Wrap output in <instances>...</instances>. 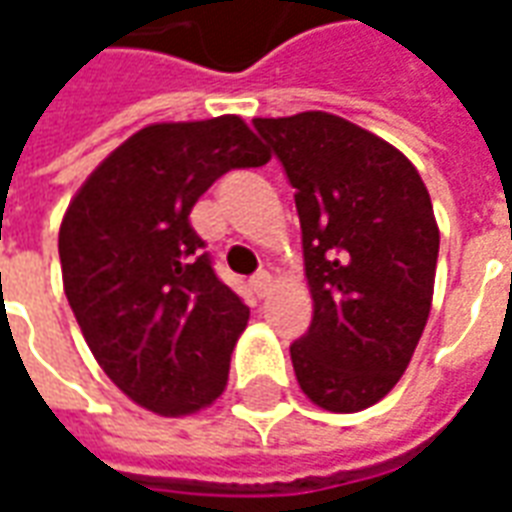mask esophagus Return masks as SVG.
<instances>
[{
    "label": "esophagus",
    "mask_w": 512,
    "mask_h": 512,
    "mask_svg": "<svg viewBox=\"0 0 512 512\" xmlns=\"http://www.w3.org/2000/svg\"><path fill=\"white\" fill-rule=\"evenodd\" d=\"M271 282H274V279H271V274H268V271H260V274H255V277L249 279V285H252V290H255L260 299H263V296L268 293Z\"/></svg>",
    "instance_id": "esophagus-1"
}]
</instances>
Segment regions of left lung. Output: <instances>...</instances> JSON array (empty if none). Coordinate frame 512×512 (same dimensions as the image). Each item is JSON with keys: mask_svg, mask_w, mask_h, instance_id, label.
I'll return each mask as SVG.
<instances>
[{"mask_svg": "<svg viewBox=\"0 0 512 512\" xmlns=\"http://www.w3.org/2000/svg\"><path fill=\"white\" fill-rule=\"evenodd\" d=\"M296 189L312 323L290 345L304 395L362 411L400 381L428 323L439 227L414 164L329 112L255 117Z\"/></svg>", "mask_w": 512, "mask_h": 512, "instance_id": "obj_1", "label": "left lung"}]
</instances>
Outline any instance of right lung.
I'll return each mask as SVG.
<instances>
[{
  "label": "right lung",
  "instance_id": "1",
  "mask_svg": "<svg viewBox=\"0 0 512 512\" xmlns=\"http://www.w3.org/2000/svg\"><path fill=\"white\" fill-rule=\"evenodd\" d=\"M268 150L241 117L156 123L98 164L60 227L62 285L90 351L134 403L164 417L222 395L249 307L213 271L189 213Z\"/></svg>",
  "mask_w": 512,
  "mask_h": 512
}]
</instances>
